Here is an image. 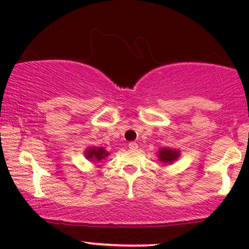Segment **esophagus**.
I'll list each match as a JSON object with an SVG mask.
<instances>
[{"label":"esophagus","mask_w":249,"mask_h":249,"mask_svg":"<svg viewBox=\"0 0 249 249\" xmlns=\"http://www.w3.org/2000/svg\"><path fill=\"white\" fill-rule=\"evenodd\" d=\"M129 148L131 149V151H136V149L138 148V144L136 142H129Z\"/></svg>","instance_id":"34e87169"}]
</instances>
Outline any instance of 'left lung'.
I'll list each match as a JSON object with an SVG mask.
<instances>
[{
  "mask_svg": "<svg viewBox=\"0 0 249 249\" xmlns=\"http://www.w3.org/2000/svg\"><path fill=\"white\" fill-rule=\"evenodd\" d=\"M179 151H176V149L171 148H162L159 151L160 161L168 163V164H172V163L179 158Z\"/></svg>",
  "mask_w": 249,
  "mask_h": 249,
  "instance_id": "obj_1",
  "label": "left lung"
}]
</instances>
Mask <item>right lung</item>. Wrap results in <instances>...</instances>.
Here are the masks:
<instances>
[{
	"label": "right lung",
	"mask_w": 249,
	"mask_h": 249,
	"mask_svg": "<svg viewBox=\"0 0 249 249\" xmlns=\"http://www.w3.org/2000/svg\"><path fill=\"white\" fill-rule=\"evenodd\" d=\"M86 158L88 160H96V161H101L108 156V153L105 151L103 147H90L88 148L86 153H85Z\"/></svg>",
	"instance_id": "obj_1"
}]
</instances>
